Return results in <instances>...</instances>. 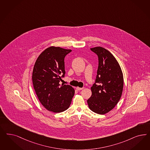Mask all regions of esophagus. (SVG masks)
Wrapping results in <instances>:
<instances>
[{
    "label": "esophagus",
    "mask_w": 150,
    "mask_h": 150,
    "mask_svg": "<svg viewBox=\"0 0 150 150\" xmlns=\"http://www.w3.org/2000/svg\"><path fill=\"white\" fill-rule=\"evenodd\" d=\"M76 89H77V90H78V91H80V90H82L83 89H84V87H83V88L77 87V88H76Z\"/></svg>",
    "instance_id": "34e87169"
}]
</instances>
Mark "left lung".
<instances>
[{"mask_svg":"<svg viewBox=\"0 0 150 150\" xmlns=\"http://www.w3.org/2000/svg\"><path fill=\"white\" fill-rule=\"evenodd\" d=\"M91 50L98 56V68L91 88L92 96L87 103L92 111L105 114L115 107L121 98L123 74L119 64L109 51L102 47Z\"/></svg>","mask_w":150,"mask_h":150,"instance_id":"obj_1","label":"left lung"}]
</instances>
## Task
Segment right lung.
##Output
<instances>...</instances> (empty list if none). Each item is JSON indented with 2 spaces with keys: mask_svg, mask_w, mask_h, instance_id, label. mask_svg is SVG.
Here are the masks:
<instances>
[{
  "mask_svg": "<svg viewBox=\"0 0 150 150\" xmlns=\"http://www.w3.org/2000/svg\"><path fill=\"white\" fill-rule=\"evenodd\" d=\"M72 51L59 47L46 48L34 65L33 83L42 105L54 112L65 111L69 107L74 90L69 85L60 84L65 76L64 58Z\"/></svg>",
  "mask_w": 150,
  "mask_h": 150,
  "instance_id": "obj_1",
  "label": "right lung"
}]
</instances>
